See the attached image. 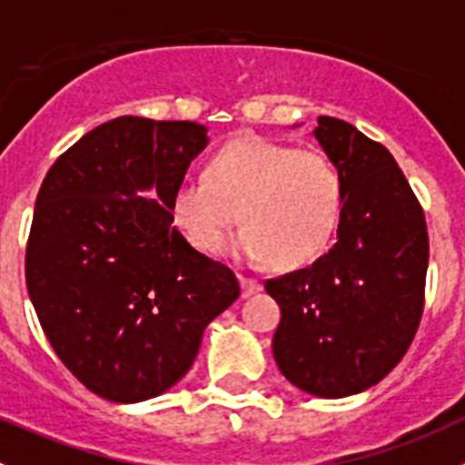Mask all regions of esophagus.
Wrapping results in <instances>:
<instances>
[{
  "label": "esophagus",
  "instance_id": "esophagus-1",
  "mask_svg": "<svg viewBox=\"0 0 465 465\" xmlns=\"http://www.w3.org/2000/svg\"><path fill=\"white\" fill-rule=\"evenodd\" d=\"M238 280H241V294L248 299V296L257 294L259 290H262V284H259V280L250 278V275H238Z\"/></svg>",
  "mask_w": 465,
  "mask_h": 465
}]
</instances>
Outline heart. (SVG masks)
Returning a JSON list of instances; mask_svg holds the SVG:
<instances>
[{"label":"heart","mask_w":465,"mask_h":465,"mask_svg":"<svg viewBox=\"0 0 465 465\" xmlns=\"http://www.w3.org/2000/svg\"><path fill=\"white\" fill-rule=\"evenodd\" d=\"M342 181L329 157L259 136H236L208 160L203 178L175 187L173 220L202 252H223L241 220L233 252L275 269L312 262L341 220Z\"/></svg>","instance_id":"b5f03b06"}]
</instances>
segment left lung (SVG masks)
Instances as JSON below:
<instances>
[{
    "instance_id": "8db88e82",
    "label": "left lung",
    "mask_w": 465,
    "mask_h": 465,
    "mask_svg": "<svg viewBox=\"0 0 465 465\" xmlns=\"http://www.w3.org/2000/svg\"><path fill=\"white\" fill-rule=\"evenodd\" d=\"M315 139L341 173L338 241L320 259L266 280L282 320L280 373L320 399L378 384L403 359L424 312V211L387 148L345 120L320 115Z\"/></svg>"
}]
</instances>
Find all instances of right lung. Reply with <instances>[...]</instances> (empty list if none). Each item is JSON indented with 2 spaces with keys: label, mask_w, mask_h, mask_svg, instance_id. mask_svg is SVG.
Listing matches in <instances>:
<instances>
[{
  "label": "right lung",
  "mask_w": 465,
  "mask_h": 465,
  "mask_svg": "<svg viewBox=\"0 0 465 465\" xmlns=\"http://www.w3.org/2000/svg\"><path fill=\"white\" fill-rule=\"evenodd\" d=\"M206 143L203 124L123 115L87 132L41 183L29 299L60 361L113 403L173 387L203 329L241 294L233 271L192 248L171 213ZM150 186L157 200L138 196Z\"/></svg>",
  "instance_id": "1"
}]
</instances>
